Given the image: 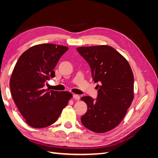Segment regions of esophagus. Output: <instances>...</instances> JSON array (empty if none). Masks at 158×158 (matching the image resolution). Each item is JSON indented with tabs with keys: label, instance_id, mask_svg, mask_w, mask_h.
<instances>
[{
	"label": "esophagus",
	"instance_id": "esophagus-1",
	"mask_svg": "<svg viewBox=\"0 0 158 158\" xmlns=\"http://www.w3.org/2000/svg\"><path fill=\"white\" fill-rule=\"evenodd\" d=\"M73 98H74V99H76V100H79V99H80V97L78 95L74 94V95H73Z\"/></svg>",
	"mask_w": 158,
	"mask_h": 158
}]
</instances>
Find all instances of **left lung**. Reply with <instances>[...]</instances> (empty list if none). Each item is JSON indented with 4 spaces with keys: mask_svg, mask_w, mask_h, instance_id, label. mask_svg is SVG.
<instances>
[{
    "mask_svg": "<svg viewBox=\"0 0 158 158\" xmlns=\"http://www.w3.org/2000/svg\"><path fill=\"white\" fill-rule=\"evenodd\" d=\"M88 62L98 89L95 101L89 96L81 98L88 106L81 117L89 130L104 133L119 125L134 99V75L128 62L111 46L78 47Z\"/></svg>",
    "mask_w": 158,
    "mask_h": 158,
    "instance_id": "8db88e82",
    "label": "left lung"
}]
</instances>
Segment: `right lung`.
I'll return each mask as SVG.
<instances>
[{"label":"right lung","instance_id":"add662e5","mask_svg":"<svg viewBox=\"0 0 158 158\" xmlns=\"http://www.w3.org/2000/svg\"><path fill=\"white\" fill-rule=\"evenodd\" d=\"M69 49L52 44L36 45L18 59L10 80L14 103L30 127L41 128L53 124L73 97L69 92L44 88L47 80L55 77L54 69Z\"/></svg>","mask_w":158,"mask_h":158}]
</instances>
